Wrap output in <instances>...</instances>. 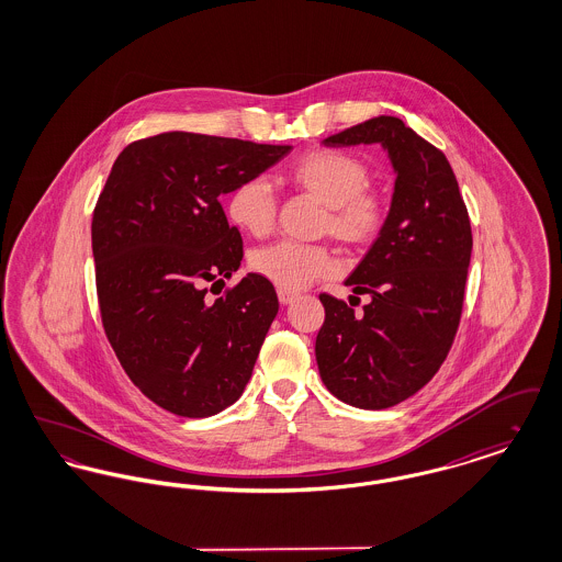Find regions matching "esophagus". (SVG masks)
Segmentation results:
<instances>
[{
  "label": "esophagus",
  "instance_id": "esophagus-1",
  "mask_svg": "<svg viewBox=\"0 0 562 562\" xmlns=\"http://www.w3.org/2000/svg\"><path fill=\"white\" fill-rule=\"evenodd\" d=\"M296 296H299V294L291 293V291H284V289H280V291H278V299H280V303H282V305H289V303H293Z\"/></svg>",
  "mask_w": 562,
  "mask_h": 562
}]
</instances>
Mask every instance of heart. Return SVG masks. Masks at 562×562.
<instances>
[{"label":"heart","instance_id":"heart-1","mask_svg":"<svg viewBox=\"0 0 562 562\" xmlns=\"http://www.w3.org/2000/svg\"><path fill=\"white\" fill-rule=\"evenodd\" d=\"M286 183L314 195L324 204L318 223L322 236H330L351 250L371 246L385 229L390 202L371 188L369 164L339 149H314L286 168ZM278 200L263 177H248L227 198L229 221L250 236L263 238L273 227ZM250 268L284 291H299L318 278L337 271L335 255L322 244L273 241L250 255Z\"/></svg>","mask_w":562,"mask_h":562}]
</instances>
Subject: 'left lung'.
Returning a JSON list of instances; mask_svg holds the SVG:
<instances>
[{
    "label": "left lung",
    "mask_w": 562,
    "mask_h": 562,
    "mask_svg": "<svg viewBox=\"0 0 562 562\" xmlns=\"http://www.w3.org/2000/svg\"><path fill=\"white\" fill-rule=\"evenodd\" d=\"M381 143L396 172L392 209L346 284L371 303L353 314L321 294L316 360L326 390L358 408L417 394L453 346L463 310L472 227L447 156L392 115L324 138L328 147Z\"/></svg>",
    "instance_id": "8db88e82"
}]
</instances>
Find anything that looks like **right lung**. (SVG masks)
I'll return each instance as SVG.
<instances>
[{
	"label": "right lung",
	"instance_id": "add662e5",
	"mask_svg": "<svg viewBox=\"0 0 562 562\" xmlns=\"http://www.w3.org/2000/svg\"><path fill=\"white\" fill-rule=\"evenodd\" d=\"M289 151L291 145L156 134L117 156L97 200L92 255L105 335L134 385L175 415L221 413L252 374L278 294L248 273L206 299L204 286L225 284L244 257L240 232L218 198Z\"/></svg>",
	"mask_w": 562,
	"mask_h": 562
}]
</instances>
